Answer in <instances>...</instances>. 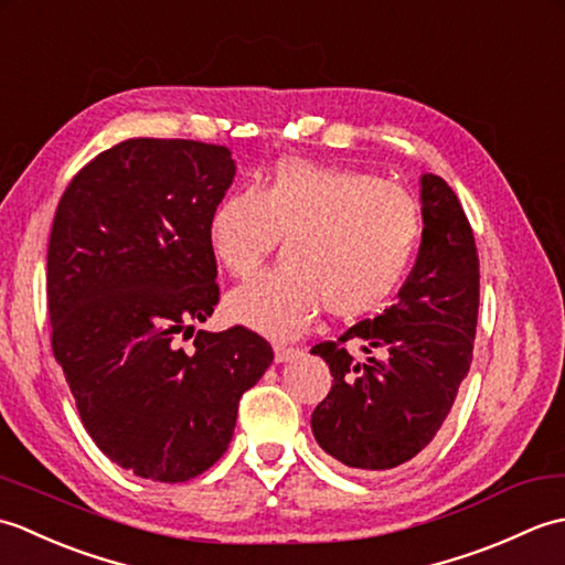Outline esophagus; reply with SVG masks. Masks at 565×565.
I'll list each match as a JSON object with an SVG mask.
<instances>
[{
    "mask_svg": "<svg viewBox=\"0 0 565 565\" xmlns=\"http://www.w3.org/2000/svg\"><path fill=\"white\" fill-rule=\"evenodd\" d=\"M298 354V350L294 347H284V344H274V359L276 364H284V362H291V359Z\"/></svg>",
    "mask_w": 565,
    "mask_h": 565,
    "instance_id": "esophagus-1",
    "label": "esophagus"
}]
</instances>
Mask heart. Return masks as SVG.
Returning <instances> with one entry per match:
<instances>
[{
    "instance_id": "heart-1",
    "label": "heart",
    "mask_w": 565,
    "mask_h": 565,
    "mask_svg": "<svg viewBox=\"0 0 565 565\" xmlns=\"http://www.w3.org/2000/svg\"><path fill=\"white\" fill-rule=\"evenodd\" d=\"M284 237V262L239 286L225 313L276 340L298 338L326 306L332 318L376 313L398 294L423 243V211L393 182L303 158H281L259 186L215 203L209 243L245 279Z\"/></svg>"
}]
</instances>
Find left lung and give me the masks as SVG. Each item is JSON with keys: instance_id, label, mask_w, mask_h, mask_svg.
Returning <instances> with one entry per match:
<instances>
[{"instance_id": "1", "label": "left lung", "mask_w": 565, "mask_h": 565, "mask_svg": "<svg viewBox=\"0 0 565 565\" xmlns=\"http://www.w3.org/2000/svg\"><path fill=\"white\" fill-rule=\"evenodd\" d=\"M419 186L423 243L398 301L310 350L332 374L310 417L316 441L366 473L411 461L435 439L473 359L481 271L471 223L441 177L423 174ZM347 341L363 344L364 363Z\"/></svg>"}]
</instances>
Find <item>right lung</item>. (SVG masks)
<instances>
[{
  "instance_id": "add662e5",
  "label": "right lung",
  "mask_w": 565,
  "mask_h": 565,
  "mask_svg": "<svg viewBox=\"0 0 565 565\" xmlns=\"http://www.w3.org/2000/svg\"><path fill=\"white\" fill-rule=\"evenodd\" d=\"M233 177L223 146L130 138L72 177L53 218V354L94 444L150 481L184 483L218 461L274 359L243 326L196 330L221 298L209 218Z\"/></svg>"
}]
</instances>
